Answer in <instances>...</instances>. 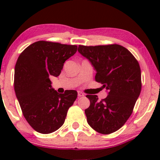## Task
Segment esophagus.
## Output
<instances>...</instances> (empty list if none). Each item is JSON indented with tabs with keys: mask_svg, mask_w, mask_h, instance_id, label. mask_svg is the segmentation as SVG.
<instances>
[{
	"mask_svg": "<svg viewBox=\"0 0 160 160\" xmlns=\"http://www.w3.org/2000/svg\"><path fill=\"white\" fill-rule=\"evenodd\" d=\"M78 94L79 97H83L84 96V94L82 92H78Z\"/></svg>",
	"mask_w": 160,
	"mask_h": 160,
	"instance_id": "34e87169",
	"label": "esophagus"
}]
</instances>
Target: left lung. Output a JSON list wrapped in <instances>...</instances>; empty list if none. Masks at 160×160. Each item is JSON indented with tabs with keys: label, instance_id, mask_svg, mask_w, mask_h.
I'll use <instances>...</instances> for the list:
<instances>
[{
	"label": "left lung",
	"instance_id": "obj_1",
	"mask_svg": "<svg viewBox=\"0 0 160 160\" xmlns=\"http://www.w3.org/2000/svg\"><path fill=\"white\" fill-rule=\"evenodd\" d=\"M78 51L90 61L96 71L95 81L108 90L105 98L87 95L90 105L85 110L89 126L98 132L108 135L126 123L133 112L141 90L138 62L127 49L118 44L83 46Z\"/></svg>",
	"mask_w": 160,
	"mask_h": 160
}]
</instances>
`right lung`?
Listing matches in <instances>:
<instances>
[{
	"label": "right lung",
	"mask_w": 160,
	"mask_h": 160,
	"mask_svg": "<svg viewBox=\"0 0 160 160\" xmlns=\"http://www.w3.org/2000/svg\"><path fill=\"white\" fill-rule=\"evenodd\" d=\"M78 46L40 40L25 48L15 66L14 89L24 117L38 132L49 134L65 122L76 90L59 94L52 88L51 76L58 77L65 62Z\"/></svg>",
	"instance_id": "1"
}]
</instances>
